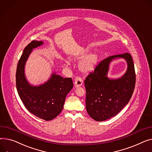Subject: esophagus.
<instances>
[{"instance_id": "obj_1", "label": "esophagus", "mask_w": 152, "mask_h": 152, "mask_svg": "<svg viewBox=\"0 0 152 152\" xmlns=\"http://www.w3.org/2000/svg\"><path fill=\"white\" fill-rule=\"evenodd\" d=\"M83 84V80L82 79V78L80 77H76V78L75 79V86L76 87H78L81 86Z\"/></svg>"}]
</instances>
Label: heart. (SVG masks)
Listing matches in <instances>:
<instances>
[{
  "instance_id": "1",
  "label": "heart",
  "mask_w": 152,
  "mask_h": 152,
  "mask_svg": "<svg viewBox=\"0 0 152 152\" xmlns=\"http://www.w3.org/2000/svg\"><path fill=\"white\" fill-rule=\"evenodd\" d=\"M88 52V50H86L85 52L79 54L77 57L78 58H82L85 56L86 53ZM98 55L96 53H91L86 56L82 59L79 64V68L82 72L84 73H88L93 71L98 62ZM69 65V62L68 60L65 61V66L68 67Z\"/></svg>"
}]
</instances>
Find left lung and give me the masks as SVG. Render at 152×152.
I'll return each mask as SVG.
<instances>
[{"instance_id":"obj_1","label":"left lung","mask_w":152,"mask_h":152,"mask_svg":"<svg viewBox=\"0 0 152 152\" xmlns=\"http://www.w3.org/2000/svg\"><path fill=\"white\" fill-rule=\"evenodd\" d=\"M124 58L128 67L118 79L107 76L109 64L113 59ZM136 83L134 65L131 56L126 53L107 57L95 67L94 72L86 78V110L91 118L98 122L116 115L129 102Z\"/></svg>"}]
</instances>
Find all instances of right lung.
Wrapping results in <instances>:
<instances>
[{"label": "right lung", "mask_w": 152, "mask_h": 152, "mask_svg": "<svg viewBox=\"0 0 152 152\" xmlns=\"http://www.w3.org/2000/svg\"><path fill=\"white\" fill-rule=\"evenodd\" d=\"M43 43L42 41L34 40L24 49L17 65L16 85L18 95L29 112L49 121L61 113L65 98L73 84L71 77L64 78L55 73L43 84L34 86L28 83L24 73L26 62L32 49Z\"/></svg>", "instance_id": "right-lung-1"}]
</instances>
